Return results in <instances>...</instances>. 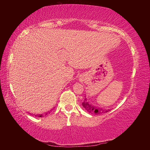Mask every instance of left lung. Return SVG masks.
<instances>
[{
	"label": "left lung",
	"instance_id": "8db88e82",
	"mask_svg": "<svg viewBox=\"0 0 150 150\" xmlns=\"http://www.w3.org/2000/svg\"><path fill=\"white\" fill-rule=\"evenodd\" d=\"M82 105L85 108V110H87L88 112L90 114H95V115H101V114L110 111V110H105V109L100 108L99 107H96L93 105H91L88 103L87 100V98H85V100L82 103Z\"/></svg>",
	"mask_w": 150,
	"mask_h": 150
}]
</instances>
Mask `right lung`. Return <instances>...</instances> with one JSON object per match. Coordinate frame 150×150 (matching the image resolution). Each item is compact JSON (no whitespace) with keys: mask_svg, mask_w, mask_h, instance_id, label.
I'll use <instances>...</instances> for the list:
<instances>
[{"mask_svg":"<svg viewBox=\"0 0 150 150\" xmlns=\"http://www.w3.org/2000/svg\"><path fill=\"white\" fill-rule=\"evenodd\" d=\"M50 112L49 111V112H46V113L44 114V115H38V117H43V116H46V115H47V114H49Z\"/></svg>","mask_w":150,"mask_h":150,"instance_id":"obj_1","label":"right lung"}]
</instances>
